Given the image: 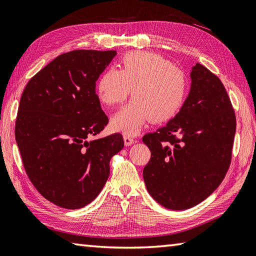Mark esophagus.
Instances as JSON below:
<instances>
[{"mask_svg":"<svg viewBox=\"0 0 256 256\" xmlns=\"http://www.w3.org/2000/svg\"><path fill=\"white\" fill-rule=\"evenodd\" d=\"M123 138H124V144L126 145V146H130V145H132L135 141H134V138H132L131 136H130V135H128V134H124L123 135Z\"/></svg>","mask_w":256,"mask_h":256,"instance_id":"esophagus-1","label":"esophagus"}]
</instances>
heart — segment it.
<instances>
[{
    "mask_svg": "<svg viewBox=\"0 0 256 256\" xmlns=\"http://www.w3.org/2000/svg\"><path fill=\"white\" fill-rule=\"evenodd\" d=\"M134 98L111 120L114 131L134 134L148 120L170 121L182 108L188 94L186 74L161 55L133 51L124 54L120 71L108 68L100 75L96 94L101 103L115 106L131 93Z\"/></svg>",
    "mask_w": 256,
    "mask_h": 256,
    "instance_id": "1",
    "label": "heart"
}]
</instances>
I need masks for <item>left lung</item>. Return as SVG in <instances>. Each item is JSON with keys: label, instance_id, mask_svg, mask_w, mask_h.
I'll return each mask as SVG.
<instances>
[{"label": "left lung", "instance_id": "8db88e82", "mask_svg": "<svg viewBox=\"0 0 256 256\" xmlns=\"http://www.w3.org/2000/svg\"><path fill=\"white\" fill-rule=\"evenodd\" d=\"M175 118L142 138L151 151L143 178L152 198L170 210L193 208L210 196L232 160L236 118L223 83L202 64Z\"/></svg>", "mask_w": 256, "mask_h": 256}]
</instances>
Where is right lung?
I'll return each instance as SVG.
<instances>
[{"mask_svg": "<svg viewBox=\"0 0 256 256\" xmlns=\"http://www.w3.org/2000/svg\"><path fill=\"white\" fill-rule=\"evenodd\" d=\"M116 51L63 53L30 80L20 100L15 140L30 181L58 206L84 208L102 191L110 161L124 146L114 133L88 142L108 123L95 82Z\"/></svg>", "mask_w": 256, "mask_h": 256, "instance_id": "add662e5", "label": "right lung"}]
</instances>
